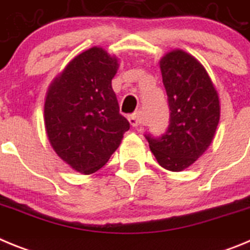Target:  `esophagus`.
Masks as SVG:
<instances>
[{"label":"esophagus","instance_id":"obj_1","mask_svg":"<svg viewBox=\"0 0 250 250\" xmlns=\"http://www.w3.org/2000/svg\"><path fill=\"white\" fill-rule=\"evenodd\" d=\"M129 123L132 127H136L140 125V119H139V114H132L129 116Z\"/></svg>","mask_w":250,"mask_h":250}]
</instances>
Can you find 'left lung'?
<instances>
[{"instance_id": "obj_1", "label": "left lung", "mask_w": 250, "mask_h": 250, "mask_svg": "<svg viewBox=\"0 0 250 250\" xmlns=\"http://www.w3.org/2000/svg\"><path fill=\"white\" fill-rule=\"evenodd\" d=\"M159 63L170 123L160 138H145L161 167L182 171L211 144L220 119L219 96L204 66L185 51H170Z\"/></svg>"}]
</instances>
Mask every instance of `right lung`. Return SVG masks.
Masks as SVG:
<instances>
[{
  "mask_svg": "<svg viewBox=\"0 0 250 250\" xmlns=\"http://www.w3.org/2000/svg\"><path fill=\"white\" fill-rule=\"evenodd\" d=\"M118 68L116 57L95 46L71 60L46 94L48 141L81 174L101 169L130 129L111 86Z\"/></svg>",
  "mask_w": 250,
  "mask_h": 250,
  "instance_id": "1",
  "label": "right lung"
}]
</instances>
